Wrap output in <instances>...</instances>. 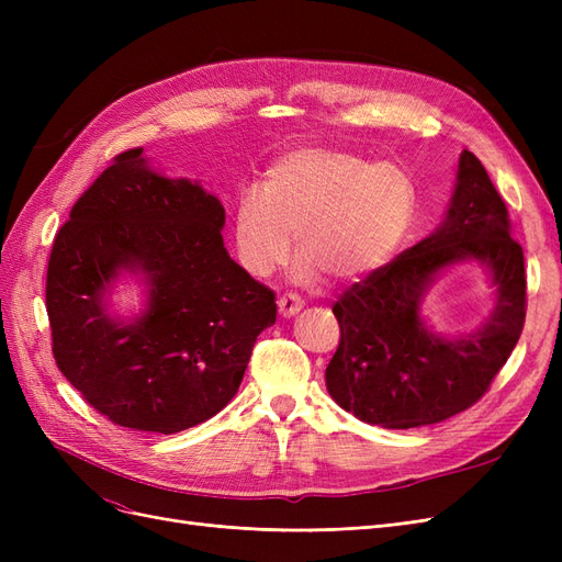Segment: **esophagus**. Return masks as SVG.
<instances>
[{
    "label": "esophagus",
    "mask_w": 562,
    "mask_h": 562,
    "mask_svg": "<svg viewBox=\"0 0 562 562\" xmlns=\"http://www.w3.org/2000/svg\"><path fill=\"white\" fill-rule=\"evenodd\" d=\"M300 310H302V300L295 293H285L279 297V314L283 318H291V316L300 314Z\"/></svg>",
    "instance_id": "obj_1"
}]
</instances>
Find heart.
I'll use <instances>...</instances> for the list:
<instances>
[{
	"mask_svg": "<svg viewBox=\"0 0 562 562\" xmlns=\"http://www.w3.org/2000/svg\"><path fill=\"white\" fill-rule=\"evenodd\" d=\"M415 215L417 187L401 166L300 147L267 168L260 194L236 199L234 244L248 274L269 279L291 258L295 236L297 283H345L394 258Z\"/></svg>",
	"mask_w": 562,
	"mask_h": 562,
	"instance_id": "b5f03b06",
	"label": "heart"
}]
</instances>
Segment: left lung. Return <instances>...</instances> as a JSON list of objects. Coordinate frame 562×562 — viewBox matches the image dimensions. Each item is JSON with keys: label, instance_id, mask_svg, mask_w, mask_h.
<instances>
[{"label": "left lung", "instance_id": "left-lung-1", "mask_svg": "<svg viewBox=\"0 0 562 562\" xmlns=\"http://www.w3.org/2000/svg\"><path fill=\"white\" fill-rule=\"evenodd\" d=\"M473 259L496 288V310L464 336L434 334L420 316L440 270ZM339 347L326 368L333 401L384 429L443 422L479 401L512 356L525 323V260L506 203L483 164L459 155L440 227L335 302Z\"/></svg>", "mask_w": 562, "mask_h": 562}]
</instances>
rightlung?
<instances>
[{
  "instance_id": "right-lung-1",
  "label": "right lung",
  "mask_w": 562,
  "mask_h": 562,
  "mask_svg": "<svg viewBox=\"0 0 562 562\" xmlns=\"http://www.w3.org/2000/svg\"><path fill=\"white\" fill-rule=\"evenodd\" d=\"M225 209L194 180L168 178L135 147L114 157L56 234L46 271L54 356L89 405L119 427L178 434L234 398L258 335L274 326L267 285L223 241ZM146 307H106L119 276Z\"/></svg>"
}]
</instances>
